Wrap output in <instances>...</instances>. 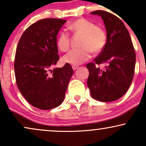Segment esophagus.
Here are the masks:
<instances>
[{"label":"esophagus","mask_w":146,"mask_h":146,"mask_svg":"<svg viewBox=\"0 0 146 146\" xmlns=\"http://www.w3.org/2000/svg\"><path fill=\"white\" fill-rule=\"evenodd\" d=\"M72 69L74 70H76L78 68V66H76V65H73L72 66Z\"/></svg>","instance_id":"obj_1"}]
</instances>
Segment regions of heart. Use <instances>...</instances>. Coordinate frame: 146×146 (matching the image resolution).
Segmentation results:
<instances>
[{"label": "heart", "mask_w": 146, "mask_h": 146, "mask_svg": "<svg viewBox=\"0 0 146 146\" xmlns=\"http://www.w3.org/2000/svg\"><path fill=\"white\" fill-rule=\"evenodd\" d=\"M68 29L75 35L82 36L80 46L71 50L63 57V61L72 65H79L91 58L92 52L98 54L104 48L107 36L100 27L84 19H78L68 26ZM71 44V38L66 31L60 33L57 38L58 48L62 52H67Z\"/></svg>", "instance_id": "1"}]
</instances>
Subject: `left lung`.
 Segmentation results:
<instances>
[{
    "label": "left lung",
    "instance_id": "left-lung-1",
    "mask_svg": "<svg viewBox=\"0 0 146 146\" xmlns=\"http://www.w3.org/2000/svg\"><path fill=\"white\" fill-rule=\"evenodd\" d=\"M91 14L100 16L104 21L107 42L94 62L87 64V85L94 99L103 102L115 101L125 94L132 82L135 50L129 32L118 17L104 11ZM101 63L107 65L105 70L95 66Z\"/></svg>",
    "mask_w": 146,
    "mask_h": 146
}]
</instances>
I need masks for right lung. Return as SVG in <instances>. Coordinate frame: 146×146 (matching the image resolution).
I'll return each mask as SVG.
<instances>
[{
    "label": "right lung",
    "instance_id": "add662e5",
    "mask_svg": "<svg viewBox=\"0 0 146 146\" xmlns=\"http://www.w3.org/2000/svg\"><path fill=\"white\" fill-rule=\"evenodd\" d=\"M66 21L45 19L30 26L16 50L18 88L29 104L40 110L59 106L64 100L74 72L70 64L51 70L59 60L57 35Z\"/></svg>",
    "mask_w": 146,
    "mask_h": 146
}]
</instances>
